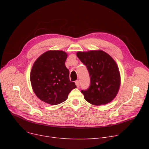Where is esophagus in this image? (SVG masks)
<instances>
[{
  "instance_id": "1",
  "label": "esophagus",
  "mask_w": 149,
  "mask_h": 149,
  "mask_svg": "<svg viewBox=\"0 0 149 149\" xmlns=\"http://www.w3.org/2000/svg\"><path fill=\"white\" fill-rule=\"evenodd\" d=\"M75 83V84H76V86H77V87L79 88V86H80V82H79V80H76Z\"/></svg>"
}]
</instances>
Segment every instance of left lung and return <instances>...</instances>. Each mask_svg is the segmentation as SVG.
Segmentation results:
<instances>
[{"label":"left lung","instance_id":"obj_1","mask_svg":"<svg viewBox=\"0 0 149 149\" xmlns=\"http://www.w3.org/2000/svg\"><path fill=\"white\" fill-rule=\"evenodd\" d=\"M77 56L86 66L90 77L88 89L81 90L84 99L92 104H105L116 97L120 75L114 60L103 51L79 52Z\"/></svg>","mask_w":149,"mask_h":149}]
</instances>
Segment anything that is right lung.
I'll list each match as a JSON object with an SVG mask.
<instances>
[{
  "label": "right lung",
  "mask_w": 149,
  "mask_h": 149,
  "mask_svg": "<svg viewBox=\"0 0 149 149\" xmlns=\"http://www.w3.org/2000/svg\"><path fill=\"white\" fill-rule=\"evenodd\" d=\"M67 54L62 51L45 52L34 62L30 80L37 97L51 105L66 101L68 94L77 88L69 80V71L65 66Z\"/></svg>",
  "instance_id": "obj_1"
}]
</instances>
